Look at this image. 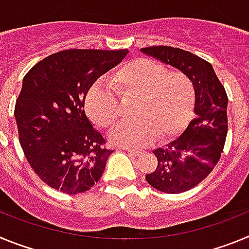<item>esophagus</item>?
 Returning a JSON list of instances; mask_svg holds the SVG:
<instances>
[{
  "label": "esophagus",
  "instance_id": "esophagus-1",
  "mask_svg": "<svg viewBox=\"0 0 249 249\" xmlns=\"http://www.w3.org/2000/svg\"><path fill=\"white\" fill-rule=\"evenodd\" d=\"M123 149L128 152L129 155H132V156H141V153H142V152L136 151V149H131V148H123Z\"/></svg>",
  "mask_w": 249,
  "mask_h": 249
}]
</instances>
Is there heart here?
<instances>
[{
  "mask_svg": "<svg viewBox=\"0 0 249 249\" xmlns=\"http://www.w3.org/2000/svg\"><path fill=\"white\" fill-rule=\"evenodd\" d=\"M109 85L122 103L135 101L131 108L133 120L112 129V143L143 147L155 137L158 142H167L177 137L192 118L196 100L192 81L183 72H168L162 63L132 59L109 77ZM115 94L101 85L89 89L85 108L96 126L108 128L120 118L122 106Z\"/></svg>",
  "mask_w": 249,
  "mask_h": 249,
  "instance_id": "obj_1",
  "label": "heart"
}]
</instances>
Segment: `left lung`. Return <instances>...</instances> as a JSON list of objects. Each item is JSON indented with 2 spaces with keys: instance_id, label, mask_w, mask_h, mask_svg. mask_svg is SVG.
<instances>
[{
  "instance_id": "1",
  "label": "left lung",
  "mask_w": 249,
  "mask_h": 249,
  "mask_svg": "<svg viewBox=\"0 0 249 249\" xmlns=\"http://www.w3.org/2000/svg\"><path fill=\"white\" fill-rule=\"evenodd\" d=\"M141 52L179 70L195 86V120L179 137L153 151L157 167L146 175L160 192H186L201 183L221 158L228 129L227 93L212 65L188 51L153 46Z\"/></svg>"
}]
</instances>
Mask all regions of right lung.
<instances>
[{
    "label": "right lung",
    "instance_id": "right-lung-1",
    "mask_svg": "<svg viewBox=\"0 0 249 249\" xmlns=\"http://www.w3.org/2000/svg\"><path fill=\"white\" fill-rule=\"evenodd\" d=\"M128 50H66L39 61L22 81L15 106L19 144L41 179L67 195L100 181L112 152L85 112V98Z\"/></svg>",
    "mask_w": 249,
    "mask_h": 249
}]
</instances>
